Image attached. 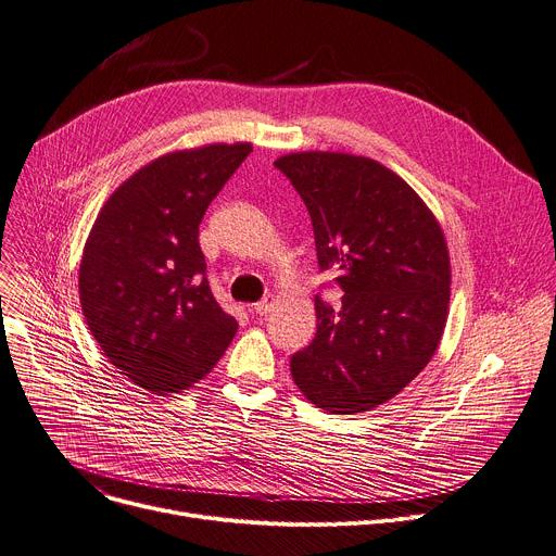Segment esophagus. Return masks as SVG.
<instances>
[{
    "mask_svg": "<svg viewBox=\"0 0 556 556\" xmlns=\"http://www.w3.org/2000/svg\"><path fill=\"white\" fill-rule=\"evenodd\" d=\"M270 306H273V304H270V301H268V299H264V301H257V304H255V306H252V311H255V313H257L260 317H264V315H266V313L270 311Z\"/></svg>",
    "mask_w": 556,
    "mask_h": 556,
    "instance_id": "1",
    "label": "esophagus"
}]
</instances>
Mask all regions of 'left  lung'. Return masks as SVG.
Here are the masks:
<instances>
[{"label":"left lung","instance_id":"8db88e82","mask_svg":"<svg viewBox=\"0 0 556 556\" xmlns=\"http://www.w3.org/2000/svg\"><path fill=\"white\" fill-rule=\"evenodd\" d=\"M313 219L319 270H339L334 311L317 294V332L290 357L299 390L334 415L372 410L432 359L450 304L443 230L424 199L375 160L292 153L275 162Z\"/></svg>","mask_w":556,"mask_h":556}]
</instances>
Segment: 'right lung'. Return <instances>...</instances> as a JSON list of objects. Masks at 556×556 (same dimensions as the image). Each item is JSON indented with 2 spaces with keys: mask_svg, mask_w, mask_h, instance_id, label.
<instances>
[{
  "mask_svg": "<svg viewBox=\"0 0 556 556\" xmlns=\"http://www.w3.org/2000/svg\"><path fill=\"white\" fill-rule=\"evenodd\" d=\"M250 150L211 143L146 164L109 197L86 239V324L109 362L148 392L204 379L237 332L208 286L199 224Z\"/></svg>",
  "mask_w": 556,
  "mask_h": 556,
  "instance_id": "right-lung-1",
  "label": "right lung"
}]
</instances>
